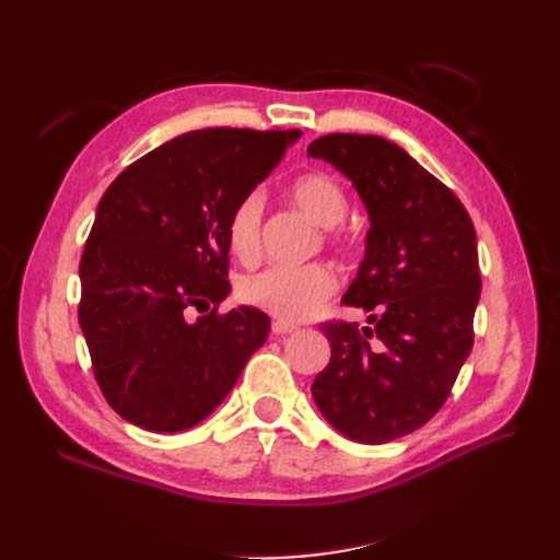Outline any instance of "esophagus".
I'll list each match as a JSON object with an SVG mask.
<instances>
[{"label":"esophagus","instance_id":"1","mask_svg":"<svg viewBox=\"0 0 560 560\" xmlns=\"http://www.w3.org/2000/svg\"><path fill=\"white\" fill-rule=\"evenodd\" d=\"M299 329V325H293V323H289V319H273L271 323V331L277 337H283V335H291V331H295Z\"/></svg>","mask_w":560,"mask_h":560}]
</instances>
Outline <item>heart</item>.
<instances>
[{
    "label": "heart",
    "mask_w": 560,
    "mask_h": 560,
    "mask_svg": "<svg viewBox=\"0 0 560 560\" xmlns=\"http://www.w3.org/2000/svg\"><path fill=\"white\" fill-rule=\"evenodd\" d=\"M291 197L307 217L319 225H337L349 211V197L343 187L327 173H305L291 183ZM261 213H265V197L259 189L247 192L233 207L225 237L231 253L243 265H255L261 253ZM339 245H347V235H337ZM337 291V273L323 261L303 267H267L249 273L241 281V299L279 319H307L325 305Z\"/></svg>",
    "instance_id": "heart-1"
}]
</instances>
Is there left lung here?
<instances>
[{
  "label": "left lung",
  "instance_id": "1",
  "mask_svg": "<svg viewBox=\"0 0 560 560\" xmlns=\"http://www.w3.org/2000/svg\"><path fill=\"white\" fill-rule=\"evenodd\" d=\"M307 156L347 175L371 217L343 303L371 313L373 327L319 325L331 359L313 399L339 433L383 445L433 419L474 347L477 231L452 189L383 137L325 135Z\"/></svg>",
  "mask_w": 560,
  "mask_h": 560
}]
</instances>
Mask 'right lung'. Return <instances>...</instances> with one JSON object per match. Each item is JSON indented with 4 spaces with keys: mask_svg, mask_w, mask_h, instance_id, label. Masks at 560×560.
Here are the masks:
<instances>
[{
    "mask_svg": "<svg viewBox=\"0 0 560 560\" xmlns=\"http://www.w3.org/2000/svg\"><path fill=\"white\" fill-rule=\"evenodd\" d=\"M299 137L197 129L105 189L79 265V325L103 397L125 421L153 433L197 425L267 341L257 307L219 313L231 291L225 223Z\"/></svg>",
    "mask_w": 560,
    "mask_h": 560,
    "instance_id": "obj_1",
    "label": "right lung"
}]
</instances>
